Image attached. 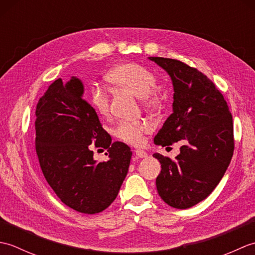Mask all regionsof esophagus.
Masks as SVG:
<instances>
[{
	"label": "esophagus",
	"instance_id": "esophagus-1",
	"mask_svg": "<svg viewBox=\"0 0 255 255\" xmlns=\"http://www.w3.org/2000/svg\"><path fill=\"white\" fill-rule=\"evenodd\" d=\"M134 154H136L137 158H140V159L147 158V156H148V153L145 152V151L141 150V149H137V150H134Z\"/></svg>",
	"mask_w": 255,
	"mask_h": 255
}]
</instances>
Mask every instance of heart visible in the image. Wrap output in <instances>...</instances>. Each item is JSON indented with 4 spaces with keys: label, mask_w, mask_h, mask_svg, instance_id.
<instances>
[{
    "label": "heart",
    "mask_w": 255,
    "mask_h": 255,
    "mask_svg": "<svg viewBox=\"0 0 255 255\" xmlns=\"http://www.w3.org/2000/svg\"><path fill=\"white\" fill-rule=\"evenodd\" d=\"M107 82L117 89L124 90L143 101L145 107L154 110L159 107L160 99L153 93L156 81L149 70L133 62L117 64L106 74ZM92 107L99 115L105 117L110 112V95L103 88H93L90 92ZM150 127L145 123L122 122L113 129V133L125 142L138 145L142 142L143 133Z\"/></svg>",
    "instance_id": "b5f03b06"
}]
</instances>
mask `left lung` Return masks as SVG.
<instances>
[{
    "label": "left lung",
    "instance_id": "obj_1",
    "mask_svg": "<svg viewBox=\"0 0 255 255\" xmlns=\"http://www.w3.org/2000/svg\"><path fill=\"white\" fill-rule=\"evenodd\" d=\"M169 74L173 85L172 114L154 137L158 145L182 141L180 154L161 163L156 189L164 202L187 209L209 196L228 169L234 154V124L223 94L199 72L178 60L149 57Z\"/></svg>",
    "mask_w": 255,
    "mask_h": 255
}]
</instances>
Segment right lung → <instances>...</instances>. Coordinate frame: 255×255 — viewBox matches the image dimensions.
<instances>
[{
  "label": "right lung",
  "mask_w": 255,
  "mask_h": 255,
  "mask_svg": "<svg viewBox=\"0 0 255 255\" xmlns=\"http://www.w3.org/2000/svg\"><path fill=\"white\" fill-rule=\"evenodd\" d=\"M84 85L72 77L56 80L36 108V152L53 192L70 208L97 214L117 197L132 152L123 142L112 143L93 107L83 100ZM108 149L109 160L97 162L91 144Z\"/></svg>",
  "instance_id": "add662e5"
}]
</instances>
